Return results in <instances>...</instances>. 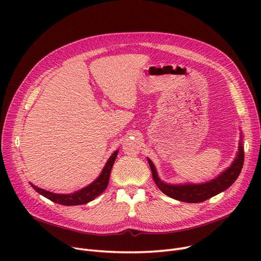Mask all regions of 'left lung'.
I'll use <instances>...</instances> for the list:
<instances>
[{
    "instance_id": "1",
    "label": "left lung",
    "mask_w": 261,
    "mask_h": 261,
    "mask_svg": "<svg viewBox=\"0 0 261 261\" xmlns=\"http://www.w3.org/2000/svg\"><path fill=\"white\" fill-rule=\"evenodd\" d=\"M148 160L150 169H151L153 180L156 184V186L160 188L162 193L167 195L168 197L187 202V203H199L207 200L218 194L222 193L225 189H227L232 183H234L237 177L239 176L243 162H244V151H243V146H242V135L239 142V148H238V153L232 162L231 165L224 170L221 174H219L216 179L205 182L202 184H179V185H171L164 183L161 181V179L158 175L156 169L153 165L151 160Z\"/></svg>"
}]
</instances>
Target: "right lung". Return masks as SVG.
<instances>
[{"label": "right lung", "instance_id": "right-lung-1", "mask_svg": "<svg viewBox=\"0 0 261 261\" xmlns=\"http://www.w3.org/2000/svg\"><path fill=\"white\" fill-rule=\"evenodd\" d=\"M118 150L114 151V153L110 156L107 164L105 165L101 173L99 176L96 179L94 182H92L87 187H84L80 190L75 191L73 194H54L50 191H47L45 189L39 188L31 183L32 187L43 197L47 198L48 200L58 203L61 205H66V206H72V205H80V204H86L90 201H93L95 198H97L100 194H102L105 189L108 186L109 179H110V173H111V169L113 167V164L115 162V159L117 156Z\"/></svg>", "mask_w": 261, "mask_h": 261}]
</instances>
